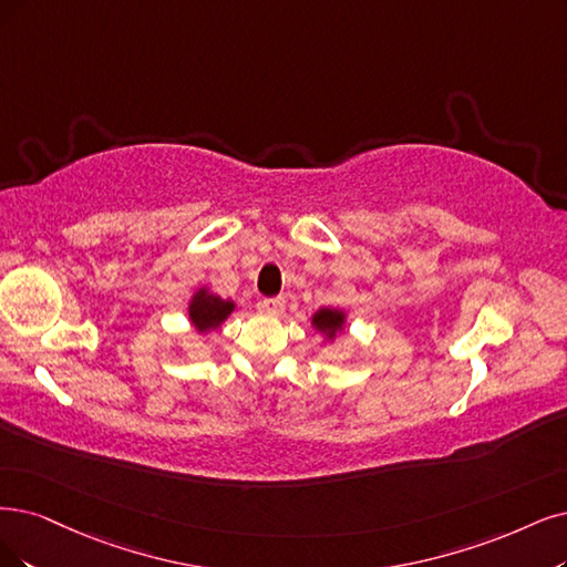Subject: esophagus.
Segmentation results:
<instances>
[{
    "mask_svg": "<svg viewBox=\"0 0 567 567\" xmlns=\"http://www.w3.org/2000/svg\"><path fill=\"white\" fill-rule=\"evenodd\" d=\"M259 306H261V310L266 312V316H272V318H278V316H282V312H285V299L282 297L264 299Z\"/></svg>",
    "mask_w": 567,
    "mask_h": 567,
    "instance_id": "esophagus-1",
    "label": "esophagus"
}]
</instances>
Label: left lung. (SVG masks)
Wrapping results in <instances>:
<instances>
[{
    "mask_svg": "<svg viewBox=\"0 0 567 567\" xmlns=\"http://www.w3.org/2000/svg\"><path fill=\"white\" fill-rule=\"evenodd\" d=\"M312 327L324 333L327 339H333L346 327V312L339 308H320L316 316H312Z\"/></svg>",
    "mask_w": 567,
    "mask_h": 567,
    "instance_id": "left-lung-1",
    "label": "left lung"
}]
</instances>
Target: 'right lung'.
Returning a JSON list of instances; mask_svg holds the SVG:
<instances>
[{"mask_svg":"<svg viewBox=\"0 0 567 567\" xmlns=\"http://www.w3.org/2000/svg\"><path fill=\"white\" fill-rule=\"evenodd\" d=\"M234 301H224L221 297L213 295L207 287H200L192 297V301H188V320H192L196 331L205 333L219 329L221 322L234 312Z\"/></svg>","mask_w":567,"mask_h":567,"instance_id":"right-lung-1","label":"right lung"}]
</instances>
